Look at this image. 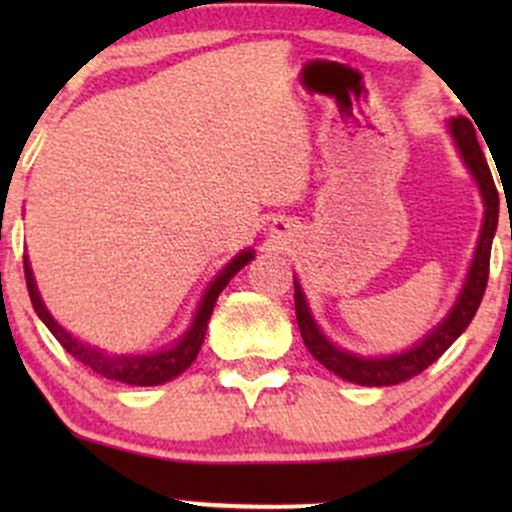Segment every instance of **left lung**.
<instances>
[{
    "instance_id": "obj_1",
    "label": "left lung",
    "mask_w": 512,
    "mask_h": 512,
    "mask_svg": "<svg viewBox=\"0 0 512 512\" xmlns=\"http://www.w3.org/2000/svg\"><path fill=\"white\" fill-rule=\"evenodd\" d=\"M448 132L455 142L457 151H460L464 166L469 168L474 182L479 187L481 202H484V221H481V231L477 240V250H474L472 264L467 269V279H464L460 296L448 315L426 332L419 342H414L409 349L399 351V354L390 356H358L354 351L339 349L325 337L320 325L315 322L310 305L305 301V293L301 281L293 279V298H296V320L298 330L308 351L327 370L339 375L342 380L349 383L366 385V387H385L397 385L404 380L414 378L421 370H426L433 361L448 351V346L455 342L460 334L467 330L472 317L477 315V308L484 298L486 281H489V260H491V243L496 236L498 226V190L493 185L489 163H486L481 146L477 142V132L467 117H452L448 120Z\"/></svg>"
}]
</instances>
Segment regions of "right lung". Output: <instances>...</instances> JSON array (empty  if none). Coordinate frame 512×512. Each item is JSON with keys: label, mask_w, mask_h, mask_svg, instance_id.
Masks as SVG:
<instances>
[{"label": "right lung", "mask_w": 512, "mask_h": 512, "mask_svg": "<svg viewBox=\"0 0 512 512\" xmlns=\"http://www.w3.org/2000/svg\"><path fill=\"white\" fill-rule=\"evenodd\" d=\"M252 257H255V250L250 248L238 252V255L214 276V281L207 286L202 301L197 305V313L192 317L187 332L182 334L180 339H175L173 344H168L166 349H158L156 354H108L105 349H98V346H91L81 342V339H76L74 334L64 330L60 322L50 315V310L45 308L43 298H40L38 293V286H35L31 262H28L26 255H23V269H26L28 296H31L35 313H38L40 320L45 322V327L55 334L57 342H60L76 361H81L84 366L96 370L98 375H103V378L108 380H117V383L125 385L149 387L168 383V380L178 378L180 373H185V370L192 366L199 349H202L204 334H207V325L211 313H214L216 298H219V293L226 289L228 281H231Z\"/></svg>", "instance_id": "add662e5"}]
</instances>
